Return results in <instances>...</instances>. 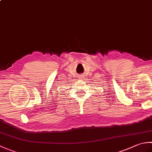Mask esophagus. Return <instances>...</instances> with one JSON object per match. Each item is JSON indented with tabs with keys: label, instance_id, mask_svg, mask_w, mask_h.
Wrapping results in <instances>:
<instances>
[{
	"label": "esophagus",
	"instance_id": "34e87169",
	"mask_svg": "<svg viewBox=\"0 0 152 152\" xmlns=\"http://www.w3.org/2000/svg\"><path fill=\"white\" fill-rule=\"evenodd\" d=\"M83 78V76H80V77H79V78H80V79H82Z\"/></svg>",
	"mask_w": 152,
	"mask_h": 152
}]
</instances>
